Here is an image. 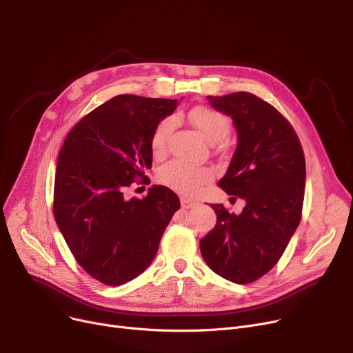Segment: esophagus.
I'll list each match as a JSON object with an SVG mask.
<instances>
[{"instance_id": "obj_1", "label": "esophagus", "mask_w": 353, "mask_h": 353, "mask_svg": "<svg viewBox=\"0 0 353 353\" xmlns=\"http://www.w3.org/2000/svg\"><path fill=\"white\" fill-rule=\"evenodd\" d=\"M180 203H181V208L183 209H190L193 206H196V201L194 200H190L188 197H181L180 199Z\"/></svg>"}]
</instances>
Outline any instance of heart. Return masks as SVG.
I'll return each instance as SVG.
<instances>
[{
	"instance_id": "heart-1",
	"label": "heart",
	"mask_w": 353,
	"mask_h": 353,
	"mask_svg": "<svg viewBox=\"0 0 353 353\" xmlns=\"http://www.w3.org/2000/svg\"><path fill=\"white\" fill-rule=\"evenodd\" d=\"M189 121L210 143L225 140L230 132L229 119L220 111L206 105L194 107L189 113ZM170 130L172 121L169 119L159 121L154 127L150 139V148L154 157H161L165 153ZM212 177L213 174L209 169H200L180 160L164 164L157 173V179L161 184L184 194H194L201 186L209 183Z\"/></svg>"
}]
</instances>
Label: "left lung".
<instances>
[{"instance_id": "8db88e82", "label": "left lung", "mask_w": 353, "mask_h": 353, "mask_svg": "<svg viewBox=\"0 0 353 353\" xmlns=\"http://www.w3.org/2000/svg\"><path fill=\"white\" fill-rule=\"evenodd\" d=\"M209 103L233 119L237 147L217 186L243 199L240 214L212 205L217 221L200 240L208 266L225 279L246 285L261 279L282 257L302 219L305 154L292 124L268 101L252 92L208 96Z\"/></svg>"}]
</instances>
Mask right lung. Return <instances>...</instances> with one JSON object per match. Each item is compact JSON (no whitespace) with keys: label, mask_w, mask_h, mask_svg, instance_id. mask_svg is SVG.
<instances>
[{"label":"right lung","mask_w":353,"mask_h":353,"mask_svg":"<svg viewBox=\"0 0 353 353\" xmlns=\"http://www.w3.org/2000/svg\"><path fill=\"white\" fill-rule=\"evenodd\" d=\"M177 100L120 94L84 116L67 134L54 180L52 212L77 263L96 281L120 286L143 273L180 209L174 192L148 189L127 200L132 183H150V139Z\"/></svg>","instance_id":"right-lung-1"}]
</instances>
